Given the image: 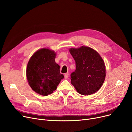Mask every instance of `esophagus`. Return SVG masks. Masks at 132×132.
<instances>
[{"label":"esophagus","instance_id":"1","mask_svg":"<svg viewBox=\"0 0 132 132\" xmlns=\"http://www.w3.org/2000/svg\"><path fill=\"white\" fill-rule=\"evenodd\" d=\"M68 75H69V74L68 73H65L64 74V78L65 79H67L68 78Z\"/></svg>","mask_w":132,"mask_h":132}]
</instances>
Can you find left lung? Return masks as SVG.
<instances>
[{"mask_svg":"<svg viewBox=\"0 0 132 132\" xmlns=\"http://www.w3.org/2000/svg\"><path fill=\"white\" fill-rule=\"evenodd\" d=\"M70 52L75 61L76 70L71 74V84L82 95L97 92L105 78V66L99 53L93 48L82 46L71 48Z\"/></svg>","mask_w":132,"mask_h":132,"instance_id":"left-lung-1","label":"left lung"}]
</instances>
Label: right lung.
Here are the masks:
<instances>
[{"instance_id":"add662e5","label":"right lung","mask_w":132,"mask_h":132,"mask_svg":"<svg viewBox=\"0 0 132 132\" xmlns=\"http://www.w3.org/2000/svg\"><path fill=\"white\" fill-rule=\"evenodd\" d=\"M55 53L48 48H42L35 53L27 65V78L36 93L47 96L57 89L61 80L60 66L55 62Z\"/></svg>"}]
</instances>
